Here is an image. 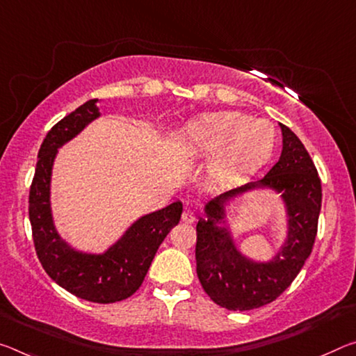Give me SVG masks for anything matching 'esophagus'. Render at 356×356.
I'll list each match as a JSON object with an SVG mask.
<instances>
[{
    "label": "esophagus",
    "instance_id": "esophagus-1",
    "mask_svg": "<svg viewBox=\"0 0 356 356\" xmlns=\"http://www.w3.org/2000/svg\"><path fill=\"white\" fill-rule=\"evenodd\" d=\"M195 218H196L195 212L190 211V209H185L184 213H182V220H184V222H185V223H193Z\"/></svg>",
    "mask_w": 356,
    "mask_h": 356
}]
</instances>
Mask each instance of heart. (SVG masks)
Segmentation results:
<instances>
[{
	"label": "heart",
	"mask_w": 356,
	"mask_h": 356,
	"mask_svg": "<svg viewBox=\"0 0 356 356\" xmlns=\"http://www.w3.org/2000/svg\"><path fill=\"white\" fill-rule=\"evenodd\" d=\"M180 138L195 155L209 156L207 171L218 182L252 176L266 165L275 149L274 127L238 111L202 114L185 123Z\"/></svg>",
	"instance_id": "obj_1"
}]
</instances>
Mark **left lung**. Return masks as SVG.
<instances>
[{
    "instance_id": "obj_1",
    "label": "left lung",
    "mask_w": 356,
    "mask_h": 356,
    "mask_svg": "<svg viewBox=\"0 0 356 356\" xmlns=\"http://www.w3.org/2000/svg\"><path fill=\"white\" fill-rule=\"evenodd\" d=\"M282 154L266 176L252 179L204 204L196 225V273L202 289L220 307L250 310L273 302L300 273L312 252L321 207L317 169L302 143L282 125ZM281 195L286 209V238L269 260L242 252L230 228L229 209L253 189Z\"/></svg>"
}]
</instances>
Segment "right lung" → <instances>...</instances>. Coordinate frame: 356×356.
Here are the masks:
<instances>
[{"label": "right lung", "mask_w": 356, "mask_h": 356, "mask_svg": "<svg viewBox=\"0 0 356 356\" xmlns=\"http://www.w3.org/2000/svg\"><path fill=\"white\" fill-rule=\"evenodd\" d=\"M98 99H90L56 123L39 149L30 188V222L39 261L61 289L86 301L109 304L127 300L147 274L158 247L179 223V200L133 222L104 252H86L61 238L55 227L50 185L58 149L101 115Z\"/></svg>", "instance_id": "1"}]
</instances>
